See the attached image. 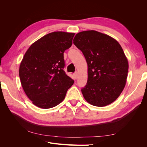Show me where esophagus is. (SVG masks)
I'll use <instances>...</instances> for the list:
<instances>
[{
    "label": "esophagus",
    "instance_id": "esophagus-1",
    "mask_svg": "<svg viewBox=\"0 0 147 147\" xmlns=\"http://www.w3.org/2000/svg\"><path fill=\"white\" fill-rule=\"evenodd\" d=\"M74 78L76 80L77 78V77H78V74H77V72H75L74 74Z\"/></svg>",
    "mask_w": 147,
    "mask_h": 147
}]
</instances>
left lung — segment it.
Here are the masks:
<instances>
[{
	"label": "left lung",
	"instance_id": "left-lung-1",
	"mask_svg": "<svg viewBox=\"0 0 147 147\" xmlns=\"http://www.w3.org/2000/svg\"><path fill=\"white\" fill-rule=\"evenodd\" d=\"M74 43L80 50L88 64V81L82 89L90 104L104 107L121 94L126 85L128 61L119 43L109 35L96 30L76 34Z\"/></svg>",
	"mask_w": 147,
	"mask_h": 147
}]
</instances>
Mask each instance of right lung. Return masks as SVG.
Here are the masks:
<instances>
[{
  "instance_id": "1",
  "label": "right lung",
  "mask_w": 147,
  "mask_h": 147,
  "mask_svg": "<svg viewBox=\"0 0 147 147\" xmlns=\"http://www.w3.org/2000/svg\"><path fill=\"white\" fill-rule=\"evenodd\" d=\"M74 33L53 32L31 45L19 70L21 85L32 103L41 109L63 101L74 83L64 68V53L72 45Z\"/></svg>"
}]
</instances>
